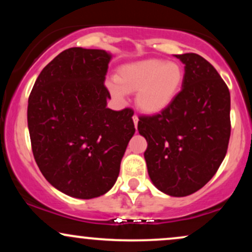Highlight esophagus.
Returning <instances> with one entry per match:
<instances>
[{"label": "esophagus", "instance_id": "obj_1", "mask_svg": "<svg viewBox=\"0 0 252 252\" xmlns=\"http://www.w3.org/2000/svg\"><path fill=\"white\" fill-rule=\"evenodd\" d=\"M132 121H134V124H135V128H137V123H138V117L136 116V115H134L132 116Z\"/></svg>", "mask_w": 252, "mask_h": 252}]
</instances>
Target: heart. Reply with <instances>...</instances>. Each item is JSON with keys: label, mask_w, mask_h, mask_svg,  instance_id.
<instances>
[{"label": "heart", "mask_w": 252, "mask_h": 252, "mask_svg": "<svg viewBox=\"0 0 252 252\" xmlns=\"http://www.w3.org/2000/svg\"><path fill=\"white\" fill-rule=\"evenodd\" d=\"M184 78V68L179 63L147 59L122 66L116 82L108 83V89L118 100H123L126 92H136L137 108L154 115L174 102Z\"/></svg>", "instance_id": "b5f03b06"}]
</instances>
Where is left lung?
<instances>
[{
    "instance_id": "8db88e82",
    "label": "left lung",
    "mask_w": 252,
    "mask_h": 252,
    "mask_svg": "<svg viewBox=\"0 0 252 252\" xmlns=\"http://www.w3.org/2000/svg\"><path fill=\"white\" fill-rule=\"evenodd\" d=\"M185 63L182 90L160 114L141 116L138 132L147 140L144 158L150 180L172 196H186L216 174L231 134L230 91L206 59L175 56Z\"/></svg>"
}]
</instances>
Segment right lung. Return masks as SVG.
Segmentation results:
<instances>
[{"label":"right lung","mask_w":252,"mask_h":252,"mask_svg":"<svg viewBox=\"0 0 252 252\" xmlns=\"http://www.w3.org/2000/svg\"><path fill=\"white\" fill-rule=\"evenodd\" d=\"M111 58L104 50H65L41 71L28 98L37 167L52 186L73 198H97L112 189L135 134L131 109L106 108Z\"/></svg>","instance_id":"add662e5"}]
</instances>
